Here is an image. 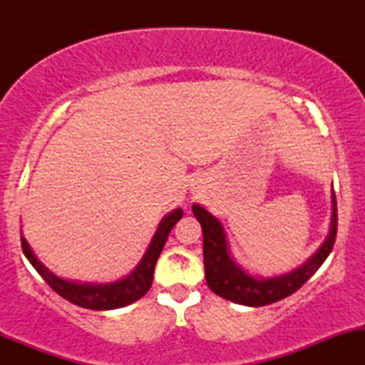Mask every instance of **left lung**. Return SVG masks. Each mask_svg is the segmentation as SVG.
Here are the masks:
<instances>
[{
	"label": "left lung",
	"instance_id": "8db88e82",
	"mask_svg": "<svg viewBox=\"0 0 365 365\" xmlns=\"http://www.w3.org/2000/svg\"><path fill=\"white\" fill-rule=\"evenodd\" d=\"M336 211V197H334L333 192V217H331L329 235L324 244L321 245V249L312 255L311 261L305 262L302 267H299L290 274L271 279H255L252 276L244 273L237 266L235 261L230 257L226 237L220 221L215 216L209 215L206 209L194 204L192 212L202 226L204 271H206L207 287L216 295L223 297L226 300H232L235 304L249 305V307H262V305L278 302L284 297L292 295L319 269L321 264L326 261V257L333 250L338 228Z\"/></svg>",
	"mask_w": 365,
	"mask_h": 365
}]
</instances>
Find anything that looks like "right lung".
Here are the masks:
<instances>
[{"mask_svg":"<svg viewBox=\"0 0 365 365\" xmlns=\"http://www.w3.org/2000/svg\"><path fill=\"white\" fill-rule=\"evenodd\" d=\"M182 209H177V211L166 216L161 221V225H159L156 235H154L150 247L139 266H137V269L128 278L111 284H77L65 282V279L49 273L43 264L37 261L36 255L32 254L31 247H29L27 240L24 237H20V240H22V250L25 257L31 261L37 273L43 276L44 282L58 295L68 300V302L78 305V307L91 309V311H110V309H118L123 307V305L135 302V300H139L140 297H144L149 292L150 284H153L154 266H156L159 254H161L163 247L166 244V238H168L171 228L182 220Z\"/></svg>","mask_w":365,"mask_h":365,"instance_id":"right-lung-1","label":"right lung"}]
</instances>
